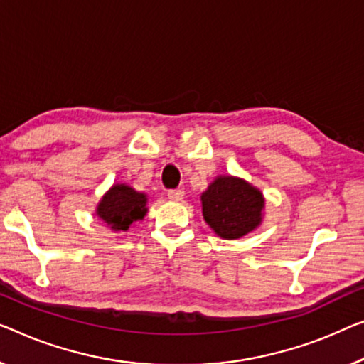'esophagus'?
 <instances>
[{
	"mask_svg": "<svg viewBox=\"0 0 364 364\" xmlns=\"http://www.w3.org/2000/svg\"><path fill=\"white\" fill-rule=\"evenodd\" d=\"M168 198L175 200V203H180L184 198V191H181V189H170V191H168Z\"/></svg>",
	"mask_w": 364,
	"mask_h": 364,
	"instance_id": "esophagus-1",
	"label": "esophagus"
}]
</instances>
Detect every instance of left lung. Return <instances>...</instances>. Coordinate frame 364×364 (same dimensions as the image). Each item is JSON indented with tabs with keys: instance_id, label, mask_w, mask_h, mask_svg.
Segmentation results:
<instances>
[{
	"instance_id": "1",
	"label": "left lung",
	"mask_w": 364,
	"mask_h": 364,
	"mask_svg": "<svg viewBox=\"0 0 364 364\" xmlns=\"http://www.w3.org/2000/svg\"><path fill=\"white\" fill-rule=\"evenodd\" d=\"M200 204L204 220L217 237L238 240L262 225L267 199L243 178L219 175L200 194Z\"/></svg>"
}]
</instances>
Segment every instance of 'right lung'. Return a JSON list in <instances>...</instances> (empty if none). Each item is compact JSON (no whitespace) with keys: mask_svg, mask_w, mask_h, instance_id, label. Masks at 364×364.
I'll return each instance as SVG.
<instances>
[{"mask_svg":"<svg viewBox=\"0 0 364 364\" xmlns=\"http://www.w3.org/2000/svg\"><path fill=\"white\" fill-rule=\"evenodd\" d=\"M149 196L127 183H116L102 194L96 205V215L112 232H127L130 225L147 214Z\"/></svg>","mask_w":364,"mask_h":364,"instance_id":"obj_1","label":"right lung"}]
</instances>
